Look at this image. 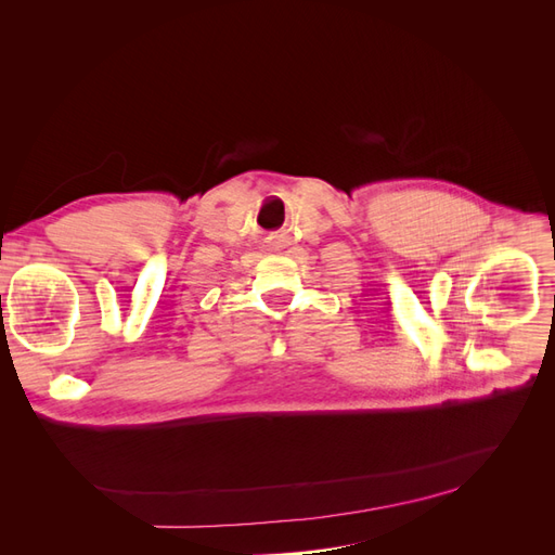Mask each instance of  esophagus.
<instances>
[{"mask_svg": "<svg viewBox=\"0 0 555 555\" xmlns=\"http://www.w3.org/2000/svg\"><path fill=\"white\" fill-rule=\"evenodd\" d=\"M263 249H275V243H271V241H266V243H263Z\"/></svg>", "mask_w": 555, "mask_h": 555, "instance_id": "obj_1", "label": "esophagus"}]
</instances>
